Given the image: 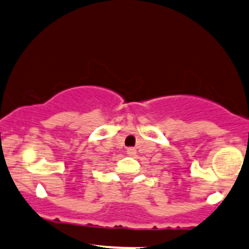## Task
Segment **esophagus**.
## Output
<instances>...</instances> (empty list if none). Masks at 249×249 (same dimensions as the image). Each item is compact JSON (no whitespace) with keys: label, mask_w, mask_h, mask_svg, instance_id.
Segmentation results:
<instances>
[{"label":"esophagus","mask_w":249,"mask_h":249,"mask_svg":"<svg viewBox=\"0 0 249 249\" xmlns=\"http://www.w3.org/2000/svg\"><path fill=\"white\" fill-rule=\"evenodd\" d=\"M126 153H127V155H129V156H135L136 155V149L135 148H127Z\"/></svg>","instance_id":"1"}]
</instances>
